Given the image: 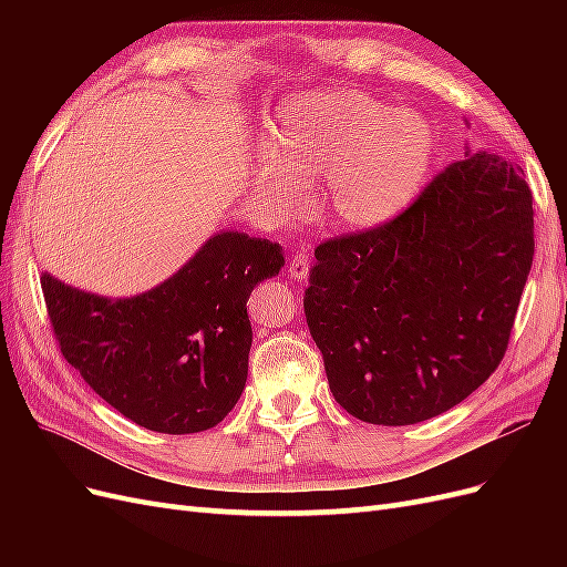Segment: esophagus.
<instances>
[{
    "label": "esophagus",
    "mask_w": 567,
    "mask_h": 567,
    "mask_svg": "<svg viewBox=\"0 0 567 567\" xmlns=\"http://www.w3.org/2000/svg\"><path fill=\"white\" fill-rule=\"evenodd\" d=\"M310 262H312V250H310V246H305L293 257H290L288 274L293 279L302 281V279H307V271H310Z\"/></svg>",
    "instance_id": "esophagus-1"
}]
</instances>
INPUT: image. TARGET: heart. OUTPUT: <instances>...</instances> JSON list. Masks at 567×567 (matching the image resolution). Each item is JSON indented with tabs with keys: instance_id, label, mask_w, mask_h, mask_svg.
Instances as JSON below:
<instances>
[{
	"instance_id": "b5f03b06",
	"label": "heart",
	"mask_w": 567,
	"mask_h": 567,
	"mask_svg": "<svg viewBox=\"0 0 567 567\" xmlns=\"http://www.w3.org/2000/svg\"><path fill=\"white\" fill-rule=\"evenodd\" d=\"M435 134L414 111H394L362 92L336 90L286 101L265 136L257 194L290 213L319 179L317 205L350 231L381 227L414 200L433 161Z\"/></svg>"
}]
</instances>
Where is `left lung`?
I'll use <instances>...</instances> for the list:
<instances>
[{"mask_svg": "<svg viewBox=\"0 0 567 567\" xmlns=\"http://www.w3.org/2000/svg\"><path fill=\"white\" fill-rule=\"evenodd\" d=\"M532 255L523 169L489 151L450 163L385 225L319 244L302 305L336 402L411 425L466 400L502 364Z\"/></svg>", "mask_w": 567, "mask_h": 567, "instance_id": "1", "label": "left lung"}]
</instances>
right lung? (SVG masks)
Wrapping results in <instances>:
<instances>
[{"label":"right lung","instance_id":"1","mask_svg":"<svg viewBox=\"0 0 567 567\" xmlns=\"http://www.w3.org/2000/svg\"><path fill=\"white\" fill-rule=\"evenodd\" d=\"M284 267L279 244L215 234L148 293L111 300L42 274L61 354L125 419L167 435L225 419L248 379L252 288Z\"/></svg>","mask_w":567,"mask_h":567}]
</instances>
